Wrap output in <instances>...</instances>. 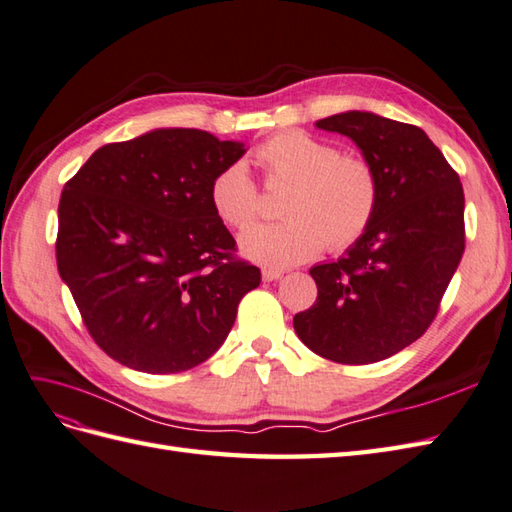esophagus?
I'll use <instances>...</instances> for the list:
<instances>
[{"mask_svg": "<svg viewBox=\"0 0 512 512\" xmlns=\"http://www.w3.org/2000/svg\"><path fill=\"white\" fill-rule=\"evenodd\" d=\"M283 274H285L283 268H272V266L261 268V277H264V281H277L283 277Z\"/></svg>", "mask_w": 512, "mask_h": 512, "instance_id": "1", "label": "esophagus"}]
</instances>
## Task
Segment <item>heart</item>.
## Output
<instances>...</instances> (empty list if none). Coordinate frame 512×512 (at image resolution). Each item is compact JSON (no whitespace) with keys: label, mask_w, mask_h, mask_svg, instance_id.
<instances>
[{"label":"heart","mask_w":512,"mask_h":512,"mask_svg":"<svg viewBox=\"0 0 512 512\" xmlns=\"http://www.w3.org/2000/svg\"><path fill=\"white\" fill-rule=\"evenodd\" d=\"M255 160L268 186H290L281 201L285 220L246 229L240 246L264 266H292L316 257L324 246L346 251L370 229L381 199L376 168L361 155L342 153L333 142L303 131H283L261 142ZM209 203L231 229L257 218L261 196L244 164L216 173Z\"/></svg>","instance_id":"heart-1"}]
</instances>
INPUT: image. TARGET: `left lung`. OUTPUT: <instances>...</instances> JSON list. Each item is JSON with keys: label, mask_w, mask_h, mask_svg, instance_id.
<instances>
[{"label": "left lung", "mask_w": 512, "mask_h": 512, "mask_svg": "<svg viewBox=\"0 0 512 512\" xmlns=\"http://www.w3.org/2000/svg\"><path fill=\"white\" fill-rule=\"evenodd\" d=\"M355 140L378 173L381 199L363 238L333 264L313 266V307L294 329L316 355L365 365L413 344L437 318L465 251V194L422 129L370 112L316 123Z\"/></svg>", "instance_id": "8db88e82"}]
</instances>
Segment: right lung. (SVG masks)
<instances>
[{
	"label": "right lung",
	"instance_id": "obj_1",
	"mask_svg": "<svg viewBox=\"0 0 512 512\" xmlns=\"http://www.w3.org/2000/svg\"><path fill=\"white\" fill-rule=\"evenodd\" d=\"M244 144L155 129L103 144L64 183L56 259L82 322L108 357L177 374L225 342L261 272L238 257L209 186Z\"/></svg>",
	"mask_w": 512,
	"mask_h": 512
}]
</instances>
